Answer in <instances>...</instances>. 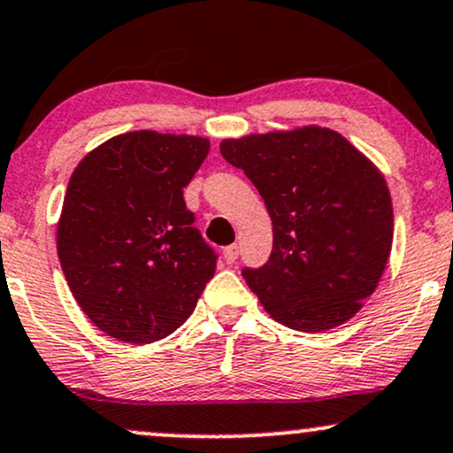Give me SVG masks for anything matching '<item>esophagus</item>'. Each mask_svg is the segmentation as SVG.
<instances>
[{
    "instance_id": "34e87169",
    "label": "esophagus",
    "mask_w": 453,
    "mask_h": 453,
    "mask_svg": "<svg viewBox=\"0 0 453 453\" xmlns=\"http://www.w3.org/2000/svg\"><path fill=\"white\" fill-rule=\"evenodd\" d=\"M222 256H225L226 265H233V262H235V260H237V256H239V245H237V243L226 245V248L222 250Z\"/></svg>"
}]
</instances>
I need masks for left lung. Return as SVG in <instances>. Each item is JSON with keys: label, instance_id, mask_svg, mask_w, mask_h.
I'll return each mask as SVG.
<instances>
[{"label": "left lung", "instance_id": "left-lung-1", "mask_svg": "<svg viewBox=\"0 0 453 453\" xmlns=\"http://www.w3.org/2000/svg\"><path fill=\"white\" fill-rule=\"evenodd\" d=\"M273 222L271 258L243 271L273 319L326 332L353 319L373 294L393 248V201L370 157L323 126L225 138Z\"/></svg>", "mask_w": 453, "mask_h": 453}]
</instances>
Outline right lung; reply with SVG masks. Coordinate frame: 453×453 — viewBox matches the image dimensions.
<instances>
[{"label": "right lung", "instance_id": "obj_1", "mask_svg": "<svg viewBox=\"0 0 453 453\" xmlns=\"http://www.w3.org/2000/svg\"><path fill=\"white\" fill-rule=\"evenodd\" d=\"M210 153L191 134L126 132L73 170L56 250L73 298L98 329L132 344L176 332L216 273L182 188Z\"/></svg>", "mask_w": 453, "mask_h": 453}]
</instances>
